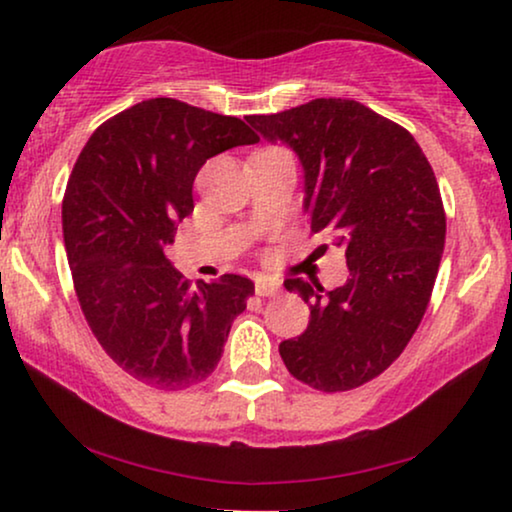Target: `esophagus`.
Here are the masks:
<instances>
[{"label": "esophagus", "mask_w": 512, "mask_h": 512, "mask_svg": "<svg viewBox=\"0 0 512 512\" xmlns=\"http://www.w3.org/2000/svg\"><path fill=\"white\" fill-rule=\"evenodd\" d=\"M279 289H282V284L275 282V279H265V277H258L256 279V296H277Z\"/></svg>", "instance_id": "1"}]
</instances>
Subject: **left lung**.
I'll use <instances>...</instances> for the list:
<instances>
[{"label":"left lung","mask_w":512,"mask_h":512,"mask_svg":"<svg viewBox=\"0 0 512 512\" xmlns=\"http://www.w3.org/2000/svg\"><path fill=\"white\" fill-rule=\"evenodd\" d=\"M247 123L296 151L312 233L333 235L349 268L333 291L284 282L310 303L305 331L279 345L284 366L326 394L361 387L401 356L436 284L445 209L429 160L401 125L340 97Z\"/></svg>","instance_id":"1"}]
</instances>
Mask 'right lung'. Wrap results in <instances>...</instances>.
Instances as JSON below:
<instances>
[{
    "mask_svg": "<svg viewBox=\"0 0 512 512\" xmlns=\"http://www.w3.org/2000/svg\"><path fill=\"white\" fill-rule=\"evenodd\" d=\"M235 116L153 97L102 123L83 146L62 200L76 298L104 352L156 389L214 373L254 282L223 275L198 289L167 261L193 181L216 153L256 144Z\"/></svg>",
    "mask_w": 512,
    "mask_h": 512,
    "instance_id": "obj_1",
    "label": "right lung"
}]
</instances>
